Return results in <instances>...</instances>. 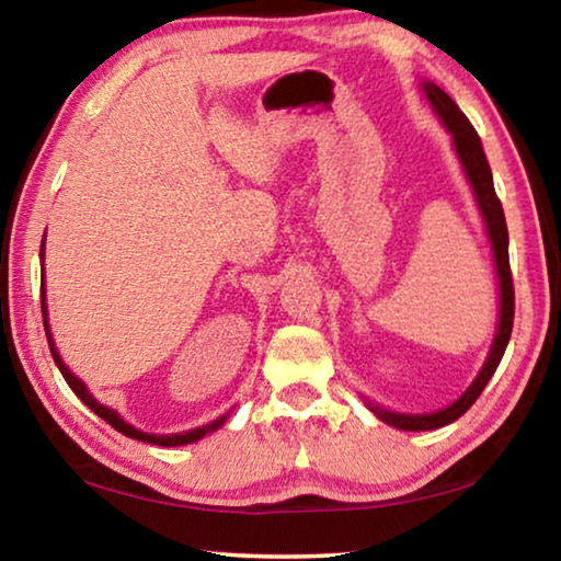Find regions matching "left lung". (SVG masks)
<instances>
[{
	"label": "left lung",
	"instance_id": "1",
	"mask_svg": "<svg viewBox=\"0 0 561 561\" xmlns=\"http://www.w3.org/2000/svg\"><path fill=\"white\" fill-rule=\"evenodd\" d=\"M421 91L425 101L431 103L435 116H438V121L443 123V128L448 130L455 156L460 160L462 175L468 180L474 205H478V213L482 217V225H485L492 264H495L500 304H497L495 339H492L490 344L485 364H482L478 376L472 378V383L465 388L460 398H455L450 405H445L440 411H433V413H398V411H391V408H383L381 403L371 401L368 396H360L364 398V405L378 417V421L393 425L398 431H435V428H443V425H450L453 421H458V417L468 411L474 401H478L482 388L488 386L492 374L497 371L500 360L505 356V348L510 344L512 319H515V291H512L510 252H507L510 240H507L505 213H502V205L495 195V183H492V173H490L485 150H482V144H480V136L470 126V121L465 118V113L455 106V101L440 87H435L433 81L423 79Z\"/></svg>",
	"mask_w": 561,
	"mask_h": 561
}]
</instances>
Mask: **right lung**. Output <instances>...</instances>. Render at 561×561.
<instances>
[{
    "instance_id": "add662e5",
    "label": "right lung",
    "mask_w": 561,
    "mask_h": 561,
    "mask_svg": "<svg viewBox=\"0 0 561 561\" xmlns=\"http://www.w3.org/2000/svg\"><path fill=\"white\" fill-rule=\"evenodd\" d=\"M44 250H46V232H44V240H42V252H39V260H42V267H44ZM42 314H44V329H46V339H49V348H51V356L56 360V366H59V371L64 376V381L69 383L71 391L81 398L83 403H87L93 413H96L99 417H103L111 428H116L118 433L128 435V438L133 440H140V443H150V445H160V448H178V445H190V443H197L201 438H205V435L215 433L217 428H222V425L227 423V417H230V413H225L217 417V421H210L205 425H197V428L193 431H183V433H168V435H158V433H144L140 428H136V425H130L126 417H121L118 411H113V408L103 405L101 401H96L93 398V393L89 391V386L81 381L79 376H76L69 366L64 364V358L59 354V348H56L54 344V336H51V327H49V307H46V272L42 270Z\"/></svg>"
}]
</instances>
